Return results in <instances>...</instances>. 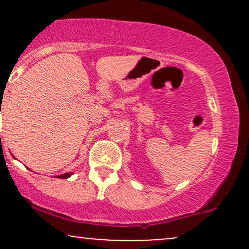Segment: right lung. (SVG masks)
<instances>
[{
    "instance_id": "1",
    "label": "right lung",
    "mask_w": 249,
    "mask_h": 249,
    "mask_svg": "<svg viewBox=\"0 0 249 249\" xmlns=\"http://www.w3.org/2000/svg\"><path fill=\"white\" fill-rule=\"evenodd\" d=\"M71 174H72V172H67V173H64V174H59V176H57V178L67 179V178H69Z\"/></svg>"
}]
</instances>
